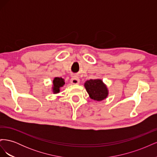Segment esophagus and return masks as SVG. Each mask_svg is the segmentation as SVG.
<instances>
[{"label": "esophagus", "instance_id": "esophagus-1", "mask_svg": "<svg viewBox=\"0 0 157 157\" xmlns=\"http://www.w3.org/2000/svg\"><path fill=\"white\" fill-rule=\"evenodd\" d=\"M71 82L73 84H78L80 82V79L78 77H73L71 79Z\"/></svg>", "mask_w": 157, "mask_h": 157}]
</instances>
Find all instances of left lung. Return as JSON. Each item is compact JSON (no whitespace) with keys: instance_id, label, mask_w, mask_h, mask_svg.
I'll list each match as a JSON object with an SVG mask.
<instances>
[{"instance_id":"8db88e82","label":"left lung","mask_w":157,"mask_h":157,"mask_svg":"<svg viewBox=\"0 0 157 157\" xmlns=\"http://www.w3.org/2000/svg\"><path fill=\"white\" fill-rule=\"evenodd\" d=\"M90 98L96 101H102L108 96V90L100 79H90L84 83Z\"/></svg>"}]
</instances>
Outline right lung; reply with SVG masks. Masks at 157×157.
I'll use <instances>...</instances> for the list:
<instances>
[{"mask_svg": "<svg viewBox=\"0 0 157 157\" xmlns=\"http://www.w3.org/2000/svg\"><path fill=\"white\" fill-rule=\"evenodd\" d=\"M53 92L54 94L59 92V88L65 84L64 80L62 78L56 77L53 80Z\"/></svg>", "mask_w": 157, "mask_h": 157, "instance_id": "obj_1", "label": "right lung"}]
</instances>
